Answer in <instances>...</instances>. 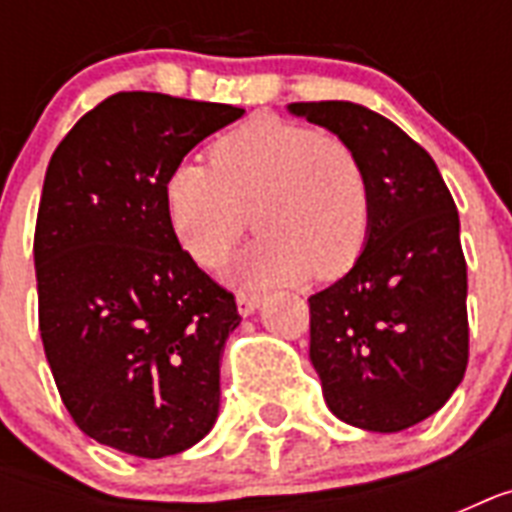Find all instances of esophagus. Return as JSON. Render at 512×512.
<instances>
[{
	"mask_svg": "<svg viewBox=\"0 0 512 512\" xmlns=\"http://www.w3.org/2000/svg\"><path fill=\"white\" fill-rule=\"evenodd\" d=\"M236 303H239L241 316H252V313L260 308V295H252V292H239Z\"/></svg>",
	"mask_w": 512,
	"mask_h": 512,
	"instance_id": "esophagus-1",
	"label": "esophagus"
}]
</instances>
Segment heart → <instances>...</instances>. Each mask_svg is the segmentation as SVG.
<instances>
[{
    "mask_svg": "<svg viewBox=\"0 0 512 512\" xmlns=\"http://www.w3.org/2000/svg\"><path fill=\"white\" fill-rule=\"evenodd\" d=\"M177 241L204 268H217L249 231L241 255L249 287H281L308 276L337 279L358 263L372 233L374 191L348 140L308 124L255 119L209 148V167L183 162L164 185Z\"/></svg>",
    "mask_w": 512,
    "mask_h": 512,
    "instance_id": "obj_1",
    "label": "heart"
}]
</instances>
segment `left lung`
<instances>
[{"label": "left lung", "mask_w": 512, "mask_h": 512, "mask_svg": "<svg viewBox=\"0 0 512 512\" xmlns=\"http://www.w3.org/2000/svg\"><path fill=\"white\" fill-rule=\"evenodd\" d=\"M289 111L348 140L374 191L358 263L308 297L327 406L372 433L412 428L449 401L468 369V265L452 193L428 151L385 116L345 100Z\"/></svg>", "instance_id": "8db88e82"}]
</instances>
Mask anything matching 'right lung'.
<instances>
[{
  "instance_id": "obj_1",
  "label": "right lung",
  "mask_w": 512,
  "mask_h": 512,
  "mask_svg": "<svg viewBox=\"0 0 512 512\" xmlns=\"http://www.w3.org/2000/svg\"><path fill=\"white\" fill-rule=\"evenodd\" d=\"M244 108L116 92L60 140L44 175L34 265L44 356L71 420L159 460L207 436L236 297L180 247L164 185Z\"/></svg>"
}]
</instances>
